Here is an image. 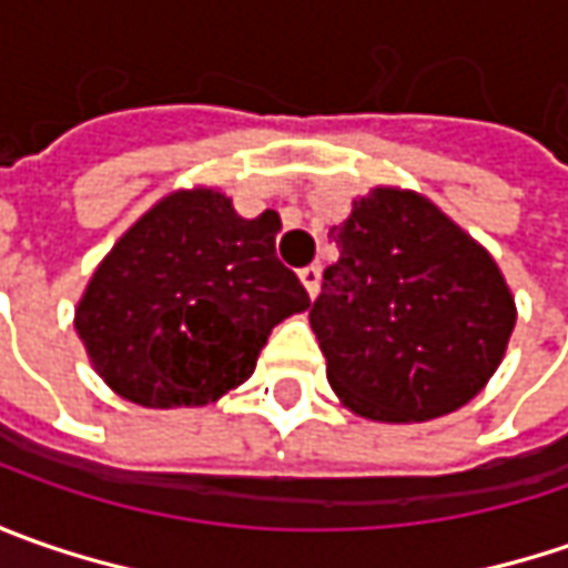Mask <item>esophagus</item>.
<instances>
[{"label": "esophagus", "mask_w": 568, "mask_h": 568, "mask_svg": "<svg viewBox=\"0 0 568 568\" xmlns=\"http://www.w3.org/2000/svg\"><path fill=\"white\" fill-rule=\"evenodd\" d=\"M318 277H322L318 265H306V268L300 272V281H303V287H306V294L310 296L318 294Z\"/></svg>", "instance_id": "1"}]
</instances>
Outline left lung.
Here are the masks:
<instances>
[{
    "label": "left lung",
    "mask_w": 568,
    "mask_h": 568,
    "mask_svg": "<svg viewBox=\"0 0 568 568\" xmlns=\"http://www.w3.org/2000/svg\"><path fill=\"white\" fill-rule=\"evenodd\" d=\"M310 325L338 402L366 420L424 424L499 369L515 296L496 258L426 195L376 186L332 227Z\"/></svg>",
    "instance_id": "1"
}]
</instances>
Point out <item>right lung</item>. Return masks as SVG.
I'll return each mask as SVG.
<instances>
[{
  "label": "right lung",
  "mask_w": 568,
  "mask_h": 568,
  "mask_svg": "<svg viewBox=\"0 0 568 568\" xmlns=\"http://www.w3.org/2000/svg\"><path fill=\"white\" fill-rule=\"evenodd\" d=\"M277 211L236 214L214 186L173 189L103 255L75 306L100 379L142 407H205L250 379L310 294L277 262Z\"/></svg>",
  "instance_id": "1"
}]
</instances>
